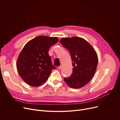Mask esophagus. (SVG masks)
Masks as SVG:
<instances>
[{
    "instance_id": "34e87169",
    "label": "esophagus",
    "mask_w": 120,
    "mask_h": 120,
    "mask_svg": "<svg viewBox=\"0 0 120 120\" xmlns=\"http://www.w3.org/2000/svg\"><path fill=\"white\" fill-rule=\"evenodd\" d=\"M62 68V66H59L58 67V68L59 69V70H61V69Z\"/></svg>"
}]
</instances>
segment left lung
Instances as JSON below:
<instances>
[{
  "instance_id": "obj_1",
  "label": "left lung",
  "mask_w": 120,
  "mask_h": 120,
  "mask_svg": "<svg viewBox=\"0 0 120 120\" xmlns=\"http://www.w3.org/2000/svg\"><path fill=\"white\" fill-rule=\"evenodd\" d=\"M62 45L70 52L72 62V73L64 78L66 83L73 89L85 86L91 80L98 64V56L95 49L82 38H62Z\"/></svg>"
}]
</instances>
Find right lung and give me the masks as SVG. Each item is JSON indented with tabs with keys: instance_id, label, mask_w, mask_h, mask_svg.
I'll use <instances>...</instances> for the list:
<instances>
[{
	"instance_id": "1",
	"label": "right lung",
	"mask_w": 120,
	"mask_h": 120,
	"mask_svg": "<svg viewBox=\"0 0 120 120\" xmlns=\"http://www.w3.org/2000/svg\"><path fill=\"white\" fill-rule=\"evenodd\" d=\"M58 41L56 37L38 36L25 45L18 56L16 68L27 84L33 86H41L56 68L48 52L50 47Z\"/></svg>"
}]
</instances>
